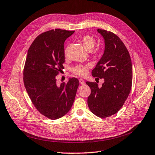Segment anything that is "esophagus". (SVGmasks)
Returning a JSON list of instances; mask_svg holds the SVG:
<instances>
[{"label":"esophagus","mask_w":155,"mask_h":155,"mask_svg":"<svg viewBox=\"0 0 155 155\" xmlns=\"http://www.w3.org/2000/svg\"><path fill=\"white\" fill-rule=\"evenodd\" d=\"M79 82H80V84H82V85L85 84V81H84L83 79H82V78L79 79Z\"/></svg>","instance_id":"obj_1"}]
</instances>
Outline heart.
<instances>
[{"mask_svg":"<svg viewBox=\"0 0 155 155\" xmlns=\"http://www.w3.org/2000/svg\"><path fill=\"white\" fill-rule=\"evenodd\" d=\"M81 43L85 47V48L87 51H92L95 45L96 40L94 37H93L90 35H84L82 37L80 38ZM69 49V45H67L64 48V56L65 57L68 56V52ZM94 51V54H98L101 52L100 48H96L95 50H93ZM91 68V65L90 64H77L73 68L72 71L75 74H77L78 76L84 77L87 73L88 69Z\"/></svg>","mask_w":155,"mask_h":155,"instance_id":"b5f03b06","label":"heart"}]
</instances>
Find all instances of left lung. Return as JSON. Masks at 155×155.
I'll use <instances>...</instances> for the list:
<instances>
[{
    "mask_svg": "<svg viewBox=\"0 0 155 155\" xmlns=\"http://www.w3.org/2000/svg\"><path fill=\"white\" fill-rule=\"evenodd\" d=\"M104 38V54L92 71L93 77L104 78L99 87L96 82H86L91 89L87 98L90 111L99 117L116 114L129 96L132 82L131 58L125 44L117 35L98 29Z\"/></svg>",
    "mask_w": 155,
    "mask_h": 155,
    "instance_id": "left-lung-1",
    "label": "left lung"
}]
</instances>
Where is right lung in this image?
Returning <instances> with one entry per match:
<instances>
[{"mask_svg":"<svg viewBox=\"0 0 155 155\" xmlns=\"http://www.w3.org/2000/svg\"><path fill=\"white\" fill-rule=\"evenodd\" d=\"M74 32L60 28L43 32L31 44L26 56L23 69L26 90L39 112L52 120L69 111L79 85L77 78L60 85L56 78L64 68V41Z\"/></svg>","mask_w":155,"mask_h":155,"instance_id":"right-lung-1","label":"right lung"}]
</instances>
